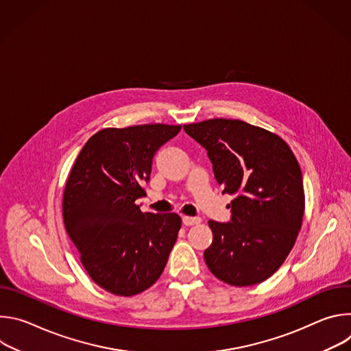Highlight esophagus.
Listing matches in <instances>:
<instances>
[{"instance_id": "obj_1", "label": "esophagus", "mask_w": 351, "mask_h": 351, "mask_svg": "<svg viewBox=\"0 0 351 351\" xmlns=\"http://www.w3.org/2000/svg\"><path fill=\"white\" fill-rule=\"evenodd\" d=\"M182 221L186 226H193V225H198L199 222H202V218H198V217H183Z\"/></svg>"}]
</instances>
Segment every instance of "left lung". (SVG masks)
<instances>
[{
    "label": "left lung",
    "instance_id": "left-lung-1",
    "mask_svg": "<svg viewBox=\"0 0 351 351\" xmlns=\"http://www.w3.org/2000/svg\"><path fill=\"white\" fill-rule=\"evenodd\" d=\"M183 129L207 149L222 193L234 195L230 222L208 221L207 267L232 286L264 282L285 263L302 229L304 187L293 152L278 134L239 119Z\"/></svg>",
    "mask_w": 351,
    "mask_h": 351
}]
</instances>
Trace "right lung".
Instances as JSON below:
<instances>
[{"label": "right lung", "instance_id": "1", "mask_svg": "<svg viewBox=\"0 0 351 351\" xmlns=\"http://www.w3.org/2000/svg\"><path fill=\"white\" fill-rule=\"evenodd\" d=\"M180 125L107 128L93 134L79 153L62 199L65 229L90 278L117 295H134L161 276L178 239L175 213H141L158 148Z\"/></svg>", "mask_w": 351, "mask_h": 351}]
</instances>
